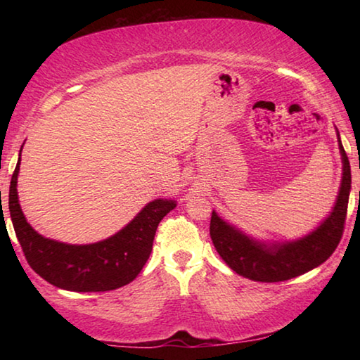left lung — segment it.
<instances>
[{"label":"left lung","instance_id":"1","mask_svg":"<svg viewBox=\"0 0 360 360\" xmlns=\"http://www.w3.org/2000/svg\"><path fill=\"white\" fill-rule=\"evenodd\" d=\"M338 144L343 157V179L337 203L332 214L311 235L285 245H260L230 227L212 211L210 224L212 245L231 270L252 281L278 283L300 276L330 257L343 236L351 191V167L340 135Z\"/></svg>","mask_w":360,"mask_h":360}]
</instances>
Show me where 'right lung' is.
<instances>
[{
	"label": "right lung",
	"instance_id": "obj_1",
	"mask_svg": "<svg viewBox=\"0 0 360 360\" xmlns=\"http://www.w3.org/2000/svg\"><path fill=\"white\" fill-rule=\"evenodd\" d=\"M19 167L20 157L11 178V219L28 265L42 279L65 290L106 292L138 276L150 255L158 224L176 206L173 200L150 202L125 229L105 241L85 246L65 245L36 233L27 222L17 197Z\"/></svg>",
	"mask_w": 360,
	"mask_h": 360
}]
</instances>
